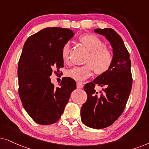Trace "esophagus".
Instances as JSON below:
<instances>
[{
    "mask_svg": "<svg viewBox=\"0 0 149 149\" xmlns=\"http://www.w3.org/2000/svg\"><path fill=\"white\" fill-rule=\"evenodd\" d=\"M76 86L78 88H82L83 86H84V85H83L82 83H81V82H77Z\"/></svg>",
    "mask_w": 149,
    "mask_h": 149,
    "instance_id": "34e87169",
    "label": "esophagus"
}]
</instances>
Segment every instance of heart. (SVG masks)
Wrapping results in <instances>:
<instances>
[{
	"instance_id": "heart-1",
	"label": "heart",
	"mask_w": 149,
	"mask_h": 149,
	"mask_svg": "<svg viewBox=\"0 0 149 149\" xmlns=\"http://www.w3.org/2000/svg\"><path fill=\"white\" fill-rule=\"evenodd\" d=\"M79 41L89 51L82 66L74 67L66 71V76L76 81H83L91 76L93 71L96 76H102L108 72L113 63V53L110 47L105 45L102 39L95 35L85 34L79 37ZM70 45H63L61 56L63 62H69Z\"/></svg>"
}]
</instances>
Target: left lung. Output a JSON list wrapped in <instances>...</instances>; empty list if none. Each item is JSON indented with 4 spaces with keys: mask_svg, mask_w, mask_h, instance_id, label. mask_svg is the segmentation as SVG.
I'll use <instances>...</instances> for the list:
<instances>
[{
    "mask_svg": "<svg viewBox=\"0 0 149 149\" xmlns=\"http://www.w3.org/2000/svg\"><path fill=\"white\" fill-rule=\"evenodd\" d=\"M95 32L110 41L113 48V63L108 72L85 84L87 100L81 108V120L87 127L103 129L118 119L125 108L132 87L130 53L119 35L110 29ZM102 87L97 92L95 86Z\"/></svg>",
    "mask_w": 149,
    "mask_h": 149,
    "instance_id": "8db88e82",
    "label": "left lung"
}]
</instances>
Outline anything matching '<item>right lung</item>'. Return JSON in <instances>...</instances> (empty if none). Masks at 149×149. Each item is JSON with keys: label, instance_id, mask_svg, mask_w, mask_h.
I'll return each instance as SVG.
<instances>
[{"label": "right lung", "instance_id": "right-lung-1", "mask_svg": "<svg viewBox=\"0 0 149 149\" xmlns=\"http://www.w3.org/2000/svg\"><path fill=\"white\" fill-rule=\"evenodd\" d=\"M73 36L70 29L46 28L30 36L24 45L17 68L18 94L24 108L39 125L58 121L76 88L69 77L63 78L58 87L50 79L52 72L58 75L64 67L62 48Z\"/></svg>", "mask_w": 149, "mask_h": 149}]
</instances>
